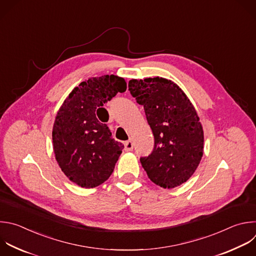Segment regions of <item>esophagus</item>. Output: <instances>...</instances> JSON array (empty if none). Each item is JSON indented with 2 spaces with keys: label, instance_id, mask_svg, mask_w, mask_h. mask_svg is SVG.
Here are the masks:
<instances>
[{
  "label": "esophagus",
  "instance_id": "esophagus-1",
  "mask_svg": "<svg viewBox=\"0 0 256 256\" xmlns=\"http://www.w3.org/2000/svg\"><path fill=\"white\" fill-rule=\"evenodd\" d=\"M132 148H134V144H132V140L124 142V150L126 152H130V150H132Z\"/></svg>",
  "mask_w": 256,
  "mask_h": 256
}]
</instances>
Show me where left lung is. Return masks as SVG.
Instances as JSON below:
<instances>
[{"instance_id":"obj_1","label":"left lung","mask_w":256,"mask_h":256,"mask_svg":"<svg viewBox=\"0 0 256 256\" xmlns=\"http://www.w3.org/2000/svg\"><path fill=\"white\" fill-rule=\"evenodd\" d=\"M128 90L154 134L152 152L140 158L148 177L164 189L182 185L203 156L204 134L193 104L176 83L162 77L132 79Z\"/></svg>"}]
</instances>
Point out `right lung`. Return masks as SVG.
<instances>
[{
	"label": "right lung",
	"mask_w": 256,
	"mask_h": 256,
	"mask_svg": "<svg viewBox=\"0 0 256 256\" xmlns=\"http://www.w3.org/2000/svg\"><path fill=\"white\" fill-rule=\"evenodd\" d=\"M126 90V80L116 75L90 78L70 92L57 112L52 130L55 158L65 176L82 188L100 186L114 172L124 146L96 114Z\"/></svg>",
	"instance_id": "right-lung-1"
}]
</instances>
